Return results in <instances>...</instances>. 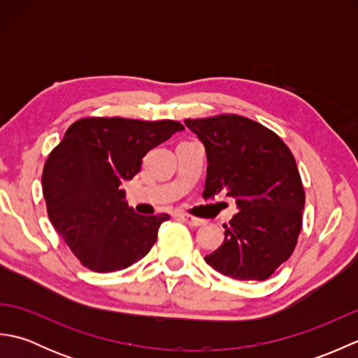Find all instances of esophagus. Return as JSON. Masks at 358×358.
I'll return each instance as SVG.
<instances>
[{"mask_svg":"<svg viewBox=\"0 0 358 358\" xmlns=\"http://www.w3.org/2000/svg\"><path fill=\"white\" fill-rule=\"evenodd\" d=\"M180 218L183 220V222H185L186 224L192 226V227H199V226L204 224V220H201V218H196V217H192V215H187V214L180 215Z\"/></svg>","mask_w":358,"mask_h":358,"instance_id":"1","label":"esophagus"}]
</instances>
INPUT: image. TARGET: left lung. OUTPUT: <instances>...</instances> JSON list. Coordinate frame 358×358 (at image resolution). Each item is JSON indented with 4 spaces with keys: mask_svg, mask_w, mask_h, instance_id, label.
<instances>
[{
    "mask_svg": "<svg viewBox=\"0 0 358 358\" xmlns=\"http://www.w3.org/2000/svg\"><path fill=\"white\" fill-rule=\"evenodd\" d=\"M185 123L206 148L203 196L226 192L240 209L223 224V245L204 260L235 280L269 278L292 255L301 231L305 189L291 149L271 129L235 113Z\"/></svg>",
    "mask_w": 358,
    "mask_h": 358,
    "instance_id": "1",
    "label": "left lung"
}]
</instances>
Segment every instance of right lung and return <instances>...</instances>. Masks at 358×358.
I'll return each mask as SVG.
<instances>
[{"instance_id": "add662e5", "label": "right lung", "mask_w": 358, "mask_h": 358, "mask_svg": "<svg viewBox=\"0 0 358 358\" xmlns=\"http://www.w3.org/2000/svg\"><path fill=\"white\" fill-rule=\"evenodd\" d=\"M173 120L81 118L67 129L43 169L50 223L83 266L124 269L154 246L167 214L138 215L120 186L140 172L150 149L183 131Z\"/></svg>"}]
</instances>
